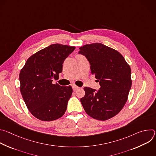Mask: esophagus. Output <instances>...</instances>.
<instances>
[{"label":"esophagus","mask_w":156,"mask_h":156,"mask_svg":"<svg viewBox=\"0 0 156 156\" xmlns=\"http://www.w3.org/2000/svg\"><path fill=\"white\" fill-rule=\"evenodd\" d=\"M72 87H73V91H76L77 90H78V89L80 88L78 86H76V85H73V86H72Z\"/></svg>","instance_id":"esophagus-1"}]
</instances>
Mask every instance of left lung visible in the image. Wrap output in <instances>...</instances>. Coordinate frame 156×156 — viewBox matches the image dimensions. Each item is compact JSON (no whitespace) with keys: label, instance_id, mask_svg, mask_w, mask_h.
<instances>
[{"label":"left lung","instance_id":"8db88e82","mask_svg":"<svg viewBox=\"0 0 156 156\" xmlns=\"http://www.w3.org/2000/svg\"><path fill=\"white\" fill-rule=\"evenodd\" d=\"M80 49L101 86L98 91L84 87L81 104L92 118L108 120L118 114L127 101L131 87L130 66L120 52L102 44H86Z\"/></svg>","mask_w":156,"mask_h":156}]
</instances>
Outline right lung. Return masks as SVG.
<instances>
[{"mask_svg":"<svg viewBox=\"0 0 156 156\" xmlns=\"http://www.w3.org/2000/svg\"><path fill=\"white\" fill-rule=\"evenodd\" d=\"M75 47L51 44L33 55L20 71V91L28 109L42 121H52L62 117L73 90L71 86L53 84L62 72L64 60Z\"/></svg>","mask_w":156,"mask_h":156,"instance_id":"right-lung-1","label":"right lung"}]
</instances>
